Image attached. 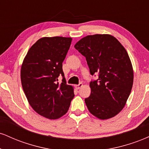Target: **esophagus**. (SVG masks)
Returning <instances> with one entry per match:
<instances>
[{"label": "esophagus", "instance_id": "esophagus-1", "mask_svg": "<svg viewBox=\"0 0 149 149\" xmlns=\"http://www.w3.org/2000/svg\"><path fill=\"white\" fill-rule=\"evenodd\" d=\"M83 83H79V84L78 85H75V88H76V89H77V90H78V89H80V88H82V87H83Z\"/></svg>", "mask_w": 149, "mask_h": 149}]
</instances>
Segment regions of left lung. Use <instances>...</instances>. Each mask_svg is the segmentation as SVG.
Returning <instances> with one entry per match:
<instances>
[{"label":"left lung","mask_w":149,"mask_h":149,"mask_svg":"<svg viewBox=\"0 0 149 149\" xmlns=\"http://www.w3.org/2000/svg\"><path fill=\"white\" fill-rule=\"evenodd\" d=\"M86 58L91 75V94L85 100L89 111L101 120L111 118L123 109L130 94L134 73L127 51L109 34L87 36L74 45Z\"/></svg>","instance_id":"obj_1"}]
</instances>
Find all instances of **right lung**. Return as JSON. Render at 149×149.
I'll return each instance as SVG.
<instances>
[{"label":"right lung","mask_w":149,"mask_h":149,"mask_svg":"<svg viewBox=\"0 0 149 149\" xmlns=\"http://www.w3.org/2000/svg\"><path fill=\"white\" fill-rule=\"evenodd\" d=\"M71 38L43 37L29 49L21 67L23 90L32 109L39 115L54 120L67 113L74 97L62 70ZM63 77V83L58 77Z\"/></svg>","instance_id":"add662e5"}]
</instances>
